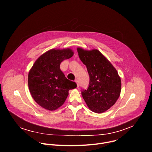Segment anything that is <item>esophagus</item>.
<instances>
[{"instance_id":"obj_1","label":"esophagus","mask_w":152,"mask_h":152,"mask_svg":"<svg viewBox=\"0 0 152 152\" xmlns=\"http://www.w3.org/2000/svg\"><path fill=\"white\" fill-rule=\"evenodd\" d=\"M75 82H76V84H77V87L79 88V82L78 80H76Z\"/></svg>"}]
</instances>
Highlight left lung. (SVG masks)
<instances>
[{
	"label": "left lung",
	"mask_w": 152,
	"mask_h": 152,
	"mask_svg": "<svg viewBox=\"0 0 152 152\" xmlns=\"http://www.w3.org/2000/svg\"><path fill=\"white\" fill-rule=\"evenodd\" d=\"M79 57L86 66L89 76V87L82 95L89 108L102 113L113 106L121 90V78L110 61L98 50L77 48Z\"/></svg>",
	"instance_id": "left-lung-1"
}]
</instances>
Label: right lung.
<instances>
[{"label": "right lung", "mask_w": 152, "mask_h": 152, "mask_svg": "<svg viewBox=\"0 0 152 152\" xmlns=\"http://www.w3.org/2000/svg\"><path fill=\"white\" fill-rule=\"evenodd\" d=\"M70 48L51 49L42 54L28 73V83L31 95L41 107L54 111L60 107L69 95V91L77 87L60 70V63L72 57Z\"/></svg>", "instance_id": "right-lung-1"}]
</instances>
